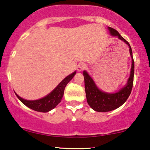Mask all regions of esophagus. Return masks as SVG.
<instances>
[{
    "instance_id": "1",
    "label": "esophagus",
    "mask_w": 150,
    "mask_h": 150,
    "mask_svg": "<svg viewBox=\"0 0 150 150\" xmlns=\"http://www.w3.org/2000/svg\"><path fill=\"white\" fill-rule=\"evenodd\" d=\"M85 68H86V65H85V63H79V64L78 65V66H77V70L79 71H83Z\"/></svg>"
}]
</instances>
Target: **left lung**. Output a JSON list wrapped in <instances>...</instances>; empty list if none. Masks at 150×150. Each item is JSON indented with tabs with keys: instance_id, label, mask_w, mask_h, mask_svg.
Returning <instances> with one entry per match:
<instances>
[{
	"instance_id": "8db88e82",
	"label": "left lung",
	"mask_w": 150,
	"mask_h": 150,
	"mask_svg": "<svg viewBox=\"0 0 150 150\" xmlns=\"http://www.w3.org/2000/svg\"><path fill=\"white\" fill-rule=\"evenodd\" d=\"M110 34L117 36L120 40L124 41L128 44L130 50V54L132 57V67H131L130 76L128 80V83L124 88L115 93H108L100 91L96 87L93 79L89 76L86 71H83V76L85 79V89L87 97V101L89 105L94 110L98 112H108L115 110L122 105L126 101L131 91H132L133 81H134V62L132 57V48L129 43L120 35L117 30L111 27H108Z\"/></svg>"
}]
</instances>
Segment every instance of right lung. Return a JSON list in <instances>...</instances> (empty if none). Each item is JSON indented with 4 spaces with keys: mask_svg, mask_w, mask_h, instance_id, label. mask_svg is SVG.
I'll return each instance as SVG.
<instances>
[{
    "mask_svg": "<svg viewBox=\"0 0 150 150\" xmlns=\"http://www.w3.org/2000/svg\"><path fill=\"white\" fill-rule=\"evenodd\" d=\"M76 74V71L71 74L67 76L65 78L59 85L46 97L42 98V99L37 100H26L22 99L16 93L18 99L23 103L24 105L28 106V108L38 112H46L50 111V110L56 107L59 103H60L61 99H62L63 93H64L65 87H66L67 84L73 79Z\"/></svg>",
    "mask_w": 150,
    "mask_h": 150,
    "instance_id": "add662e5",
    "label": "right lung"
}]
</instances>
